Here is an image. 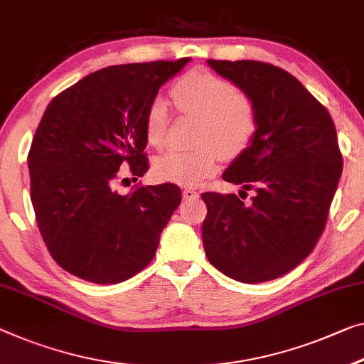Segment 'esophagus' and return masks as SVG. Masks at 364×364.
Instances as JSON below:
<instances>
[{
  "instance_id": "1",
  "label": "esophagus",
  "mask_w": 364,
  "mask_h": 364,
  "mask_svg": "<svg viewBox=\"0 0 364 364\" xmlns=\"http://www.w3.org/2000/svg\"><path fill=\"white\" fill-rule=\"evenodd\" d=\"M182 197H183V200H197L200 197V193L193 188H186L182 192Z\"/></svg>"
}]
</instances>
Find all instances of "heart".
I'll return each instance as SVG.
<instances>
[{
	"label": "heart",
	"instance_id": "obj_1",
	"mask_svg": "<svg viewBox=\"0 0 364 364\" xmlns=\"http://www.w3.org/2000/svg\"><path fill=\"white\" fill-rule=\"evenodd\" d=\"M176 107L198 117L193 149H171L154 159L153 171L159 178L178 186H197L213 176L220 154L234 159L242 154L259 130V114L247 94L229 80L206 70H192L171 87ZM167 102L151 99L143 117V132L149 146L163 148L169 128Z\"/></svg>",
	"mask_w": 364,
	"mask_h": 364
}]
</instances>
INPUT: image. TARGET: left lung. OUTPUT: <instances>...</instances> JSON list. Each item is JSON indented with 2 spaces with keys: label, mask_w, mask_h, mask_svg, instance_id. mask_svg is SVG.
<instances>
[{
  "label": "left lung",
  "mask_w": 364,
  "mask_h": 364,
  "mask_svg": "<svg viewBox=\"0 0 364 364\" xmlns=\"http://www.w3.org/2000/svg\"><path fill=\"white\" fill-rule=\"evenodd\" d=\"M208 65L252 99L259 130L223 174L255 190L250 203L234 193H201L208 208L205 254L229 278L270 282L298 267L322 236L343 169L337 130L328 110L288 71L254 60Z\"/></svg>",
  "instance_id": "obj_1"
}]
</instances>
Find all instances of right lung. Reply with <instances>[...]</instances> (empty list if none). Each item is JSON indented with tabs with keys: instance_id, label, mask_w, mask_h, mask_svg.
Masks as SVG:
<instances>
[{
	"instance_id": "1",
	"label": "right lung",
	"mask_w": 364,
	"mask_h": 364,
	"mask_svg": "<svg viewBox=\"0 0 364 364\" xmlns=\"http://www.w3.org/2000/svg\"><path fill=\"white\" fill-rule=\"evenodd\" d=\"M188 60L107 66L43 112L27 156L31 200L50 255L71 275L122 283L153 260L181 188L136 183L120 195L114 187L122 167L133 181L149 169L144 112Z\"/></svg>"
}]
</instances>
